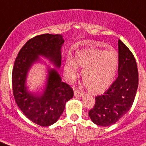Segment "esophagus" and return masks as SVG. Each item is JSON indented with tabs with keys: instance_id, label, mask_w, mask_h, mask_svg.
<instances>
[{
	"instance_id": "34e87169",
	"label": "esophagus",
	"mask_w": 146,
	"mask_h": 146,
	"mask_svg": "<svg viewBox=\"0 0 146 146\" xmlns=\"http://www.w3.org/2000/svg\"><path fill=\"white\" fill-rule=\"evenodd\" d=\"M83 92L82 91H79L78 90H74V95L75 97H81L83 95Z\"/></svg>"
}]
</instances>
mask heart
<instances>
[{
    "mask_svg": "<svg viewBox=\"0 0 146 146\" xmlns=\"http://www.w3.org/2000/svg\"><path fill=\"white\" fill-rule=\"evenodd\" d=\"M75 60L69 55L64 64V74L72 82L78 74L81 67L82 78L90 92L102 94L113 82L118 66V56L115 51H104L98 49L77 50Z\"/></svg>",
    "mask_w": 146,
    "mask_h": 146,
    "instance_id": "heart-1",
    "label": "heart"
}]
</instances>
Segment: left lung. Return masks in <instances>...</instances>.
Wrapping results in <instances>:
<instances>
[{
  "label": "left lung",
  "mask_w": 146,
  "mask_h": 146,
  "mask_svg": "<svg viewBox=\"0 0 146 146\" xmlns=\"http://www.w3.org/2000/svg\"><path fill=\"white\" fill-rule=\"evenodd\" d=\"M118 77L102 95L95 98L88 115L95 124H114L131 108L138 87V71L133 54L118 40Z\"/></svg>",
  "instance_id": "1"
}]
</instances>
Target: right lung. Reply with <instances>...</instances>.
<instances>
[{"mask_svg":"<svg viewBox=\"0 0 146 146\" xmlns=\"http://www.w3.org/2000/svg\"><path fill=\"white\" fill-rule=\"evenodd\" d=\"M64 43L60 34L38 35L28 40L15 59L11 77L15 102L23 114L39 126H49L55 123L74 92L69 85L62 82L57 70L50 67L42 92H31L26 86L28 73L32 66L39 61V56L49 59L55 67L60 69Z\"/></svg>","mask_w":146,"mask_h":146,"instance_id":"add662e5","label":"right lung"}]
</instances>
